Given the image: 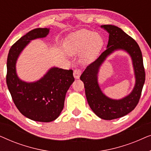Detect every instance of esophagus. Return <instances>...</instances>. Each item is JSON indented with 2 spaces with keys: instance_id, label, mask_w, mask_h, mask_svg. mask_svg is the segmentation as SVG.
<instances>
[{
  "instance_id": "1",
  "label": "esophagus",
  "mask_w": 151,
  "mask_h": 151,
  "mask_svg": "<svg viewBox=\"0 0 151 151\" xmlns=\"http://www.w3.org/2000/svg\"><path fill=\"white\" fill-rule=\"evenodd\" d=\"M81 73H82L81 69H76L73 71V76H74V78H75L76 79H78V78H80V75H81Z\"/></svg>"
}]
</instances>
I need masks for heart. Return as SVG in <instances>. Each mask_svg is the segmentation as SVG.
I'll use <instances>...</instances> for the list:
<instances>
[{
  "mask_svg": "<svg viewBox=\"0 0 151 151\" xmlns=\"http://www.w3.org/2000/svg\"><path fill=\"white\" fill-rule=\"evenodd\" d=\"M102 45L100 35L91 30L83 29L71 36L66 43V51L76 54L82 51L81 60L86 63L97 55Z\"/></svg>",
  "mask_w": 151,
  "mask_h": 151,
  "instance_id": "obj_1",
  "label": "heart"
}]
</instances>
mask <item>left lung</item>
Listing matches in <instances>:
<instances>
[{"label":"left lung","mask_w":151,"mask_h":151,"mask_svg":"<svg viewBox=\"0 0 151 151\" xmlns=\"http://www.w3.org/2000/svg\"><path fill=\"white\" fill-rule=\"evenodd\" d=\"M109 34L106 49L94 62L86 67L80 76L84 82L88 104L101 119L111 120L123 117L131 112L139 101L145 82L142 51L136 41L123 30L111 24L101 26ZM122 49L131 55L136 76V84L132 92L120 100H113L103 93L97 82L99 68L106 57L114 50Z\"/></svg>","instance_id":"8db88e82"}]
</instances>
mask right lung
Wrapping results in <instances>:
<instances>
[{"label": "right lung", "mask_w": 151, "mask_h": 151, "mask_svg": "<svg viewBox=\"0 0 151 151\" xmlns=\"http://www.w3.org/2000/svg\"><path fill=\"white\" fill-rule=\"evenodd\" d=\"M49 29H34L12 45L7 61V87L16 106L24 116L32 120L49 122L58 118L64 108L65 96L74 82L73 70L53 67L35 82L18 78L16 63L20 53L30 40L44 38Z\"/></svg>", "instance_id": "right-lung-1"}]
</instances>
